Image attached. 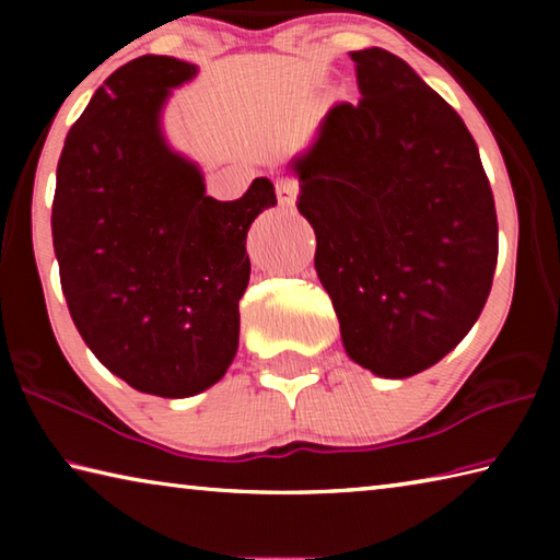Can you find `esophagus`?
Here are the masks:
<instances>
[{"label": "esophagus", "instance_id": "obj_1", "mask_svg": "<svg viewBox=\"0 0 560 560\" xmlns=\"http://www.w3.org/2000/svg\"><path fill=\"white\" fill-rule=\"evenodd\" d=\"M277 197L281 205L291 207L293 202H296L299 197V179L296 177H281L277 179Z\"/></svg>", "mask_w": 560, "mask_h": 560}]
</instances>
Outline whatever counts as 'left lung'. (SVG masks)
<instances>
[{"instance_id": "left-lung-1", "label": "left lung", "mask_w": 560, "mask_h": 560, "mask_svg": "<svg viewBox=\"0 0 560 560\" xmlns=\"http://www.w3.org/2000/svg\"><path fill=\"white\" fill-rule=\"evenodd\" d=\"M358 103H336L291 163L299 212L346 353L410 377L450 353L489 299L499 257L494 195L459 113L385 49L350 51Z\"/></svg>"}]
</instances>
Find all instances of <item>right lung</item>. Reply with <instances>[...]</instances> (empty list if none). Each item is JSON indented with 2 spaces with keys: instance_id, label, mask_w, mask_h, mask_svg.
<instances>
[{
  "instance_id": "obj_1",
  "label": "right lung",
  "mask_w": 560,
  "mask_h": 560,
  "mask_svg": "<svg viewBox=\"0 0 560 560\" xmlns=\"http://www.w3.org/2000/svg\"><path fill=\"white\" fill-rule=\"evenodd\" d=\"M197 73L173 56L113 71L73 122L51 207L61 291L81 338L140 393L189 397L232 365L249 283L246 232L277 205L257 177L232 202L160 132L170 89Z\"/></svg>"
}]
</instances>
